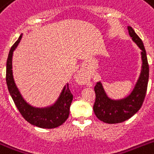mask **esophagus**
<instances>
[{
  "label": "esophagus",
  "instance_id": "1",
  "mask_svg": "<svg viewBox=\"0 0 154 154\" xmlns=\"http://www.w3.org/2000/svg\"><path fill=\"white\" fill-rule=\"evenodd\" d=\"M76 81H77V82L78 84L85 85L87 83L88 79H87L86 76H85L83 72H81L77 75V77H76Z\"/></svg>",
  "mask_w": 154,
  "mask_h": 154
}]
</instances>
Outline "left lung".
<instances>
[{
  "mask_svg": "<svg viewBox=\"0 0 154 154\" xmlns=\"http://www.w3.org/2000/svg\"><path fill=\"white\" fill-rule=\"evenodd\" d=\"M128 30L132 40L141 50V72L131 94H129L125 98L118 101L109 98L101 82L97 83L94 87L96 94L94 105V113L99 120L108 124L121 123L133 117L141 109L146 97L149 72L146 49L143 42L134 32L133 28L129 26Z\"/></svg>",
  "mask_w": 154,
  "mask_h": 154,
  "instance_id": "8db88e82",
  "label": "left lung"
}]
</instances>
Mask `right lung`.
<instances>
[{
	"instance_id": "obj_1",
	"label": "right lung",
	"mask_w": 154,
	"mask_h": 154,
	"mask_svg": "<svg viewBox=\"0 0 154 154\" xmlns=\"http://www.w3.org/2000/svg\"><path fill=\"white\" fill-rule=\"evenodd\" d=\"M21 37L22 34L11 47L6 62V83L8 92L20 113L29 123L44 129L57 128L61 125L68 119L69 115L70 105L73 96L68 84L63 89L60 97L58 98L57 102L51 107L38 109L32 107L26 103L16 86L12 71L13 53L19 44Z\"/></svg>"
}]
</instances>
